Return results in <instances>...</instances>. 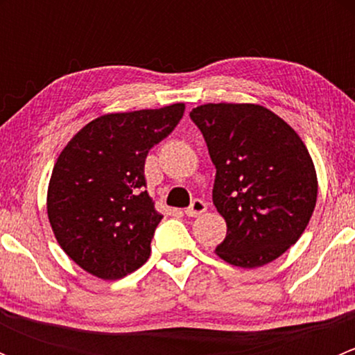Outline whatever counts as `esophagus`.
Returning <instances> with one entry per match:
<instances>
[{
  "label": "esophagus",
  "instance_id": "esophagus-1",
  "mask_svg": "<svg viewBox=\"0 0 355 355\" xmlns=\"http://www.w3.org/2000/svg\"><path fill=\"white\" fill-rule=\"evenodd\" d=\"M206 209H207V204L204 202L202 199H194L191 202V206L185 209V214H187V216L196 218V216H200L202 213H206Z\"/></svg>",
  "mask_w": 355,
  "mask_h": 355
}]
</instances>
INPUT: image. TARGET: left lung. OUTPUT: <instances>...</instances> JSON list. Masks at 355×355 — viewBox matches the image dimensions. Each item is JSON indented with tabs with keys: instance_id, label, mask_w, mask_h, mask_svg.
I'll use <instances>...</instances> for the list:
<instances>
[{
	"instance_id": "left-lung-1",
	"label": "left lung",
	"mask_w": 355,
	"mask_h": 355,
	"mask_svg": "<svg viewBox=\"0 0 355 355\" xmlns=\"http://www.w3.org/2000/svg\"><path fill=\"white\" fill-rule=\"evenodd\" d=\"M191 120L216 168L213 204L227 221L216 254L241 268L280 257L306 230L318 178L302 139L259 105H202Z\"/></svg>"
}]
</instances>
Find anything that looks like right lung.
<instances>
[{
	"mask_svg": "<svg viewBox=\"0 0 355 355\" xmlns=\"http://www.w3.org/2000/svg\"><path fill=\"white\" fill-rule=\"evenodd\" d=\"M184 103L111 113L85 125L53 168L48 218L62 249L82 270L118 280L148 261L161 221L148 194L149 149L173 132Z\"/></svg>",
	"mask_w": 355,
	"mask_h": 355,
	"instance_id": "obj_1",
	"label": "right lung"
}]
</instances>
